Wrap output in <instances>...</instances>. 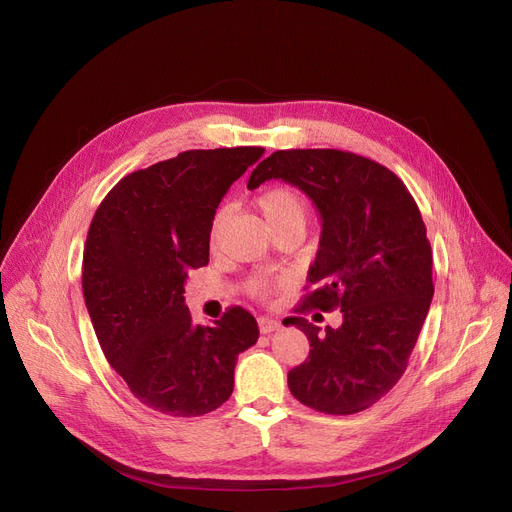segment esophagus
<instances>
[{"label": "esophagus", "instance_id": "esophagus-1", "mask_svg": "<svg viewBox=\"0 0 512 512\" xmlns=\"http://www.w3.org/2000/svg\"><path fill=\"white\" fill-rule=\"evenodd\" d=\"M257 322H259V330L263 332V335H270V332H274V330L280 328V322L274 320V318H268V316L257 318Z\"/></svg>", "mask_w": 512, "mask_h": 512}]
</instances>
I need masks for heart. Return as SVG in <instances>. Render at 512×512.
<instances>
[{"instance_id": "heart-1", "label": "heart", "mask_w": 512, "mask_h": 512, "mask_svg": "<svg viewBox=\"0 0 512 512\" xmlns=\"http://www.w3.org/2000/svg\"><path fill=\"white\" fill-rule=\"evenodd\" d=\"M257 207L265 219V224L270 226L272 232L288 228V226L305 228L307 203H305V198L291 186H274L270 190H265L259 196ZM224 221H226V213L219 211L213 219V226H211V242H217L221 228H224ZM255 291H265V286L257 284Z\"/></svg>"}]
</instances>
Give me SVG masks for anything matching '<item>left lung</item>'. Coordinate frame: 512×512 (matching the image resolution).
<instances>
[{
  "mask_svg": "<svg viewBox=\"0 0 512 512\" xmlns=\"http://www.w3.org/2000/svg\"><path fill=\"white\" fill-rule=\"evenodd\" d=\"M282 180L305 192L322 217L316 261L297 311H343L324 332L303 316L286 318L309 341L288 389L324 414H355L393 389L429 314L433 253L412 194L387 167L335 148L278 150L261 161L249 188Z\"/></svg>",
  "mask_w": 512,
  "mask_h": 512,
  "instance_id": "8db88e82",
  "label": "left lung"
}]
</instances>
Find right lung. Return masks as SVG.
Wrapping results in <instances>:
<instances>
[{"label": "right lung", "mask_w": 512, "mask_h": 512, "mask_svg": "<svg viewBox=\"0 0 512 512\" xmlns=\"http://www.w3.org/2000/svg\"><path fill=\"white\" fill-rule=\"evenodd\" d=\"M259 146L186 150L133 171L100 203L83 251V297L108 364L142 404L203 416L234 391L257 320L230 307L211 326L184 305L188 272L209 263L215 209L263 157Z\"/></svg>", "instance_id": "1"}]
</instances>
